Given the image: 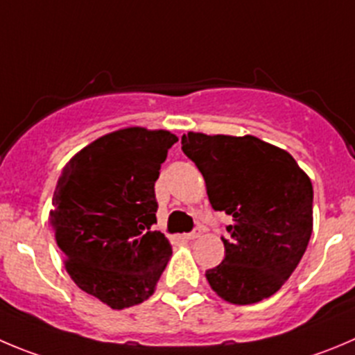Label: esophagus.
<instances>
[{
  "label": "esophagus",
  "instance_id": "34e87169",
  "mask_svg": "<svg viewBox=\"0 0 355 355\" xmlns=\"http://www.w3.org/2000/svg\"><path fill=\"white\" fill-rule=\"evenodd\" d=\"M202 235V230L200 228H198V226H195L193 228V232H190V234H187L184 235V239H187V241H195V239H198Z\"/></svg>",
  "mask_w": 355,
  "mask_h": 355
}]
</instances>
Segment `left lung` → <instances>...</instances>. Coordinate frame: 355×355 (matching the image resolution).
Segmentation results:
<instances>
[{"instance_id": "left-lung-1", "label": "left lung", "mask_w": 355, "mask_h": 355, "mask_svg": "<svg viewBox=\"0 0 355 355\" xmlns=\"http://www.w3.org/2000/svg\"><path fill=\"white\" fill-rule=\"evenodd\" d=\"M183 151L205 180L214 211L232 218L225 259L207 270L216 295L251 305L275 295L298 266L312 235L313 188L286 150L254 136L188 132Z\"/></svg>"}]
</instances>
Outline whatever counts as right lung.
Wrapping results in <instances>:
<instances>
[{"mask_svg":"<svg viewBox=\"0 0 355 355\" xmlns=\"http://www.w3.org/2000/svg\"><path fill=\"white\" fill-rule=\"evenodd\" d=\"M175 141L168 130H114L74 155L57 181L50 223L67 273L114 310L150 298L172 254L153 225L155 181Z\"/></svg>","mask_w":355,"mask_h":355,"instance_id":"right-lung-1","label":"right lung"}]
</instances>
